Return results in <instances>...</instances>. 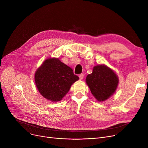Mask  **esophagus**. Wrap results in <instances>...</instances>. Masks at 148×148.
I'll use <instances>...</instances> for the list:
<instances>
[{"instance_id": "34e87169", "label": "esophagus", "mask_w": 148, "mask_h": 148, "mask_svg": "<svg viewBox=\"0 0 148 148\" xmlns=\"http://www.w3.org/2000/svg\"><path fill=\"white\" fill-rule=\"evenodd\" d=\"M83 77H84V75L83 74H81L79 75V79H80V80H82L83 79Z\"/></svg>"}]
</instances>
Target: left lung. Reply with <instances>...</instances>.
Returning a JSON list of instances; mask_svg holds the SVG:
<instances>
[{"label": "left lung", "mask_w": 148, "mask_h": 148, "mask_svg": "<svg viewBox=\"0 0 148 148\" xmlns=\"http://www.w3.org/2000/svg\"><path fill=\"white\" fill-rule=\"evenodd\" d=\"M86 83L92 94L98 101L101 102L109 98L115 92L119 83L118 77L109 67L98 65L88 74Z\"/></svg>", "instance_id": "8db88e82"}]
</instances>
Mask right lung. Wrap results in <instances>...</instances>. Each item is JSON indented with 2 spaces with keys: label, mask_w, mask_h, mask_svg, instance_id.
<instances>
[{
  "label": "right lung",
  "mask_w": 148,
  "mask_h": 148,
  "mask_svg": "<svg viewBox=\"0 0 148 148\" xmlns=\"http://www.w3.org/2000/svg\"><path fill=\"white\" fill-rule=\"evenodd\" d=\"M79 79L73 70L58 58L47 59L35 74L36 88L41 95L52 102L60 101L71 85Z\"/></svg>",
  "instance_id": "obj_1"
}]
</instances>
